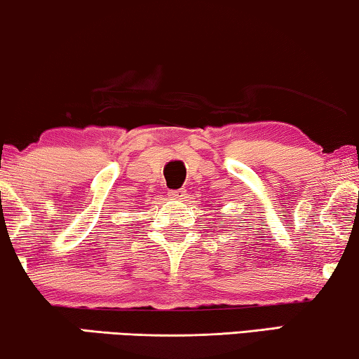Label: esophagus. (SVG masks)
<instances>
[{"label":"esophagus","instance_id":"obj_1","mask_svg":"<svg viewBox=\"0 0 359 359\" xmlns=\"http://www.w3.org/2000/svg\"><path fill=\"white\" fill-rule=\"evenodd\" d=\"M184 189H173V191H170L168 192V196L171 197V199H176V201H183L184 197H186V194H184Z\"/></svg>","mask_w":359,"mask_h":359}]
</instances>
